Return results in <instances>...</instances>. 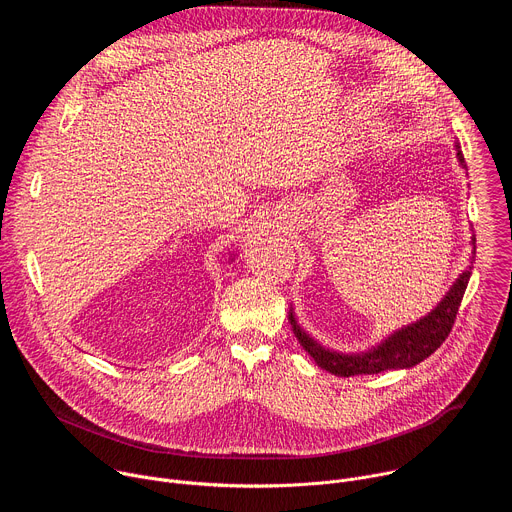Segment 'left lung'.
<instances>
[{
    "label": "left lung",
    "mask_w": 512,
    "mask_h": 512,
    "mask_svg": "<svg viewBox=\"0 0 512 512\" xmlns=\"http://www.w3.org/2000/svg\"><path fill=\"white\" fill-rule=\"evenodd\" d=\"M458 160L462 168L464 156L460 152V145H456ZM474 245V239H472ZM472 275V267H468L456 283L450 287L446 298L437 304L435 310H431L425 318L417 320L415 324H409L397 332H393L387 340H383L379 346L371 348L369 352L362 354H340L332 352L324 346H320L312 336H308L300 324L294 318V312H289V322L294 328L296 338L304 346V350L316 360L320 369L338 375V377H354V375H377L383 371L393 369H411L421 360H425L429 354H433L437 348L444 344L448 334L452 332L458 308L462 304L464 291L468 287Z\"/></svg>",
    "instance_id": "left-lung-1"
}]
</instances>
